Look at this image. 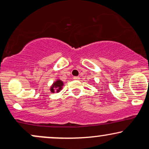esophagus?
I'll return each mask as SVG.
<instances>
[{
  "label": "esophagus",
  "instance_id": "obj_1",
  "mask_svg": "<svg viewBox=\"0 0 149 149\" xmlns=\"http://www.w3.org/2000/svg\"><path fill=\"white\" fill-rule=\"evenodd\" d=\"M73 79H74V80H79L80 78L78 76H74V77H73Z\"/></svg>",
  "mask_w": 149,
  "mask_h": 149
}]
</instances>
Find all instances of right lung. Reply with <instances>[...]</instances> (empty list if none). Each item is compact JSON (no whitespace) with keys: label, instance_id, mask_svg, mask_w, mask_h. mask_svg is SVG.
Segmentation results:
<instances>
[{"label":"right lung","instance_id":"obj_1","mask_svg":"<svg viewBox=\"0 0 149 149\" xmlns=\"http://www.w3.org/2000/svg\"><path fill=\"white\" fill-rule=\"evenodd\" d=\"M63 86V82L60 80H57V81L53 83L52 86L51 87L50 90L52 92H54V90H57V92H59L61 90Z\"/></svg>","mask_w":149,"mask_h":149}]
</instances>
